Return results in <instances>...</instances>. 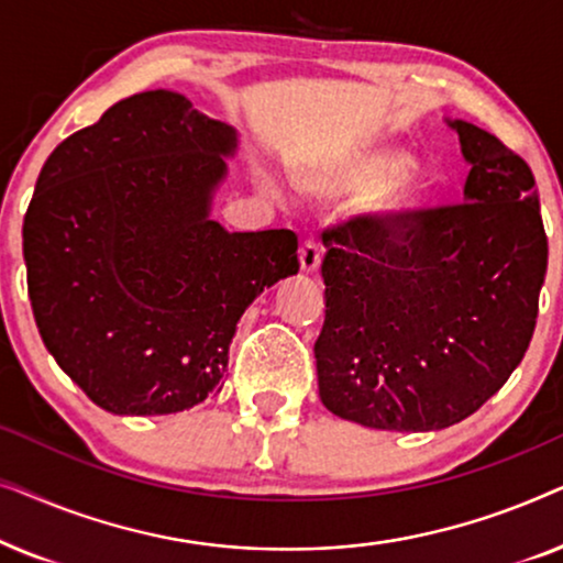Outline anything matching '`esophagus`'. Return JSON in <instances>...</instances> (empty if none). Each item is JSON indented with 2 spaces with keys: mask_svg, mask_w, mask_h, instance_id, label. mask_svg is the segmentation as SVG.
<instances>
[{
  "mask_svg": "<svg viewBox=\"0 0 563 563\" xmlns=\"http://www.w3.org/2000/svg\"><path fill=\"white\" fill-rule=\"evenodd\" d=\"M322 261V243L318 238H305L302 245H299V264H302V272H314Z\"/></svg>",
  "mask_w": 563,
  "mask_h": 563,
  "instance_id": "esophagus-1",
  "label": "esophagus"
}]
</instances>
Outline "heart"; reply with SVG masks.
I'll use <instances>...</instances> for the list:
<instances>
[{
  "label": "heart",
  "mask_w": 563,
  "mask_h": 563,
  "mask_svg": "<svg viewBox=\"0 0 563 563\" xmlns=\"http://www.w3.org/2000/svg\"><path fill=\"white\" fill-rule=\"evenodd\" d=\"M405 172V158L395 151H364L356 156H349L338 164L322 168L314 174L312 187L322 191V195L341 197L353 195V191L372 189L376 184L395 179ZM407 189L397 187L391 189L389 202H405Z\"/></svg>",
  "instance_id": "1"
}]
</instances>
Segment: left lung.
<instances>
[{
  "label": "left lung",
  "instance_id": "8db88e82",
  "mask_svg": "<svg viewBox=\"0 0 563 563\" xmlns=\"http://www.w3.org/2000/svg\"><path fill=\"white\" fill-rule=\"evenodd\" d=\"M464 202L351 214L328 228L320 399L376 430H441L479 410L526 356L549 241L526 161L451 122Z\"/></svg>",
  "mask_w": 563,
  "mask_h": 563
}]
</instances>
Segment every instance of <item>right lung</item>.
Instances as JSON below:
<instances>
[{
    "label": "right lung",
    "mask_w": 563,
    "mask_h": 563,
    "mask_svg": "<svg viewBox=\"0 0 563 563\" xmlns=\"http://www.w3.org/2000/svg\"><path fill=\"white\" fill-rule=\"evenodd\" d=\"M233 148V128L156 89L41 168L22 222L30 305L45 349L107 412H181L218 391L245 307L299 272L291 230L210 220Z\"/></svg>",
    "instance_id": "obj_1"
}]
</instances>
